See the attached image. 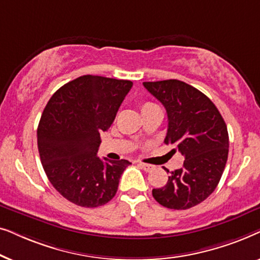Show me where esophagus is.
Masks as SVG:
<instances>
[{
  "instance_id": "34e87169",
  "label": "esophagus",
  "mask_w": 260,
  "mask_h": 260,
  "mask_svg": "<svg viewBox=\"0 0 260 260\" xmlns=\"http://www.w3.org/2000/svg\"><path fill=\"white\" fill-rule=\"evenodd\" d=\"M138 166H140L141 168L144 170V172H151V170L155 168L154 166L148 165V163H143V162H138Z\"/></svg>"
}]
</instances>
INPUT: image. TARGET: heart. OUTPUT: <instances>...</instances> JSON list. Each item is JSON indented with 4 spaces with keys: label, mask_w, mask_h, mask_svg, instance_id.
Masks as SVG:
<instances>
[{
    "label": "heart",
    "mask_w": 260,
    "mask_h": 260,
    "mask_svg": "<svg viewBox=\"0 0 260 260\" xmlns=\"http://www.w3.org/2000/svg\"><path fill=\"white\" fill-rule=\"evenodd\" d=\"M155 108H158L157 105L154 104V103H150V102H145L143 104L141 105V111L144 112V111H148V110H151V109H155Z\"/></svg>",
    "instance_id": "obj_1"
}]
</instances>
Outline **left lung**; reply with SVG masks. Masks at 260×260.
<instances>
[{"label": "left lung", "instance_id": "8db88e82", "mask_svg": "<svg viewBox=\"0 0 260 260\" xmlns=\"http://www.w3.org/2000/svg\"><path fill=\"white\" fill-rule=\"evenodd\" d=\"M143 85L166 108L165 143L184 157L182 168L170 173L165 187L152 189V197L170 209L194 207L214 191L225 169L230 145L225 120L207 95L183 81Z\"/></svg>", "mask_w": 260, "mask_h": 260}]
</instances>
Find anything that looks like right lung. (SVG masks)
Returning a JSON list of instances; mask_svg holds the SVG:
<instances>
[{"label":"right lung","mask_w":260,"mask_h":260,"mask_svg":"<svg viewBox=\"0 0 260 260\" xmlns=\"http://www.w3.org/2000/svg\"><path fill=\"white\" fill-rule=\"evenodd\" d=\"M133 81L83 76L59 88L42 112L38 148L53 187L67 200L93 208L111 200L120 175L131 163L97 156Z\"/></svg>","instance_id":"right-lung-1"}]
</instances>
